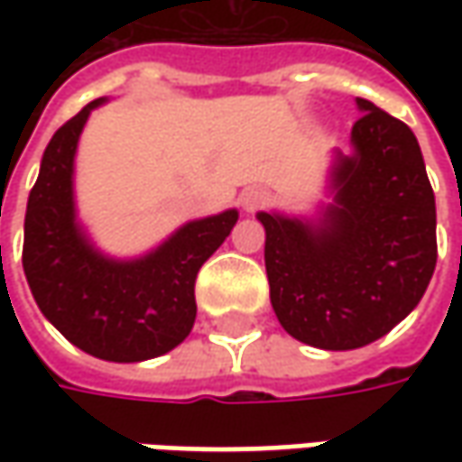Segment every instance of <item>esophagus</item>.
I'll use <instances>...</instances> for the list:
<instances>
[{"label": "esophagus", "mask_w": 462, "mask_h": 462, "mask_svg": "<svg viewBox=\"0 0 462 462\" xmlns=\"http://www.w3.org/2000/svg\"><path fill=\"white\" fill-rule=\"evenodd\" d=\"M267 200H270V195H267V189H262V187H249V189L241 192V205H244L246 213L259 210L262 205H267Z\"/></svg>", "instance_id": "34e87169"}]
</instances>
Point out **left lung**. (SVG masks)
I'll return each mask as SVG.
<instances>
[{
    "instance_id": "1",
    "label": "left lung",
    "mask_w": 462,
    "mask_h": 462,
    "mask_svg": "<svg viewBox=\"0 0 462 462\" xmlns=\"http://www.w3.org/2000/svg\"><path fill=\"white\" fill-rule=\"evenodd\" d=\"M352 156L337 153L334 203L319 221L259 213L270 300L282 328L321 349L385 337L427 291L437 210L417 135L357 97Z\"/></svg>"
}]
</instances>
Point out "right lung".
I'll return each instance as SVG.
<instances>
[{"label": "right lung", "instance_id": "add662e5", "mask_svg": "<svg viewBox=\"0 0 462 462\" xmlns=\"http://www.w3.org/2000/svg\"><path fill=\"white\" fill-rule=\"evenodd\" d=\"M95 99L45 146L25 213L23 267L43 316L74 346L110 363H141L185 342L195 324V277L231 234L236 210L185 223L146 257L110 259L74 213V153Z\"/></svg>", "mask_w": 462, "mask_h": 462}]
</instances>
